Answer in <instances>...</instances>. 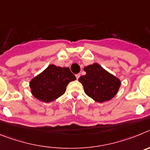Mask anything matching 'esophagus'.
Returning a JSON list of instances; mask_svg holds the SVG:
<instances>
[{
	"label": "esophagus",
	"mask_w": 150,
	"mask_h": 150,
	"mask_svg": "<svg viewBox=\"0 0 150 150\" xmlns=\"http://www.w3.org/2000/svg\"><path fill=\"white\" fill-rule=\"evenodd\" d=\"M79 76H80V74H76V79H79Z\"/></svg>",
	"instance_id": "34e87169"
}]
</instances>
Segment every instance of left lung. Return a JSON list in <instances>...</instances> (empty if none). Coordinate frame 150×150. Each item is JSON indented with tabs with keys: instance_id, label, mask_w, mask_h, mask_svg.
Segmentation results:
<instances>
[{
	"instance_id": "8db88e82",
	"label": "left lung",
	"mask_w": 150,
	"mask_h": 150,
	"mask_svg": "<svg viewBox=\"0 0 150 150\" xmlns=\"http://www.w3.org/2000/svg\"><path fill=\"white\" fill-rule=\"evenodd\" d=\"M86 74L79 78L84 88L85 93L94 100L99 103L112 99L117 94L121 82L112 74H110L98 64L84 67Z\"/></svg>"
}]
</instances>
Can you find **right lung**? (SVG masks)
Wrapping results in <instances>:
<instances>
[{"label":"right lung","instance_id":"add662e5","mask_svg":"<svg viewBox=\"0 0 150 150\" xmlns=\"http://www.w3.org/2000/svg\"><path fill=\"white\" fill-rule=\"evenodd\" d=\"M76 79L69 67L50 64L30 82L31 93L36 98L49 103L62 96L68 83Z\"/></svg>","mask_w":150,"mask_h":150}]
</instances>
